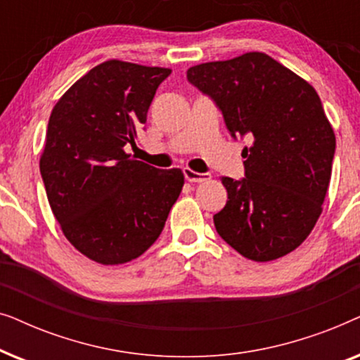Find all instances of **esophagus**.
<instances>
[{"mask_svg": "<svg viewBox=\"0 0 360 360\" xmlns=\"http://www.w3.org/2000/svg\"><path fill=\"white\" fill-rule=\"evenodd\" d=\"M185 179L191 181V184H201V181H206L211 179L210 174H200V172H193L191 169H184Z\"/></svg>", "mask_w": 360, "mask_h": 360, "instance_id": "34e87169", "label": "esophagus"}]
</instances>
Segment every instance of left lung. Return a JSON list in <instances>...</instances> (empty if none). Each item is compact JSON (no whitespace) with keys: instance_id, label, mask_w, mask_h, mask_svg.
<instances>
[{"instance_id":"1","label":"left lung","mask_w":360,"mask_h":360,"mask_svg":"<svg viewBox=\"0 0 360 360\" xmlns=\"http://www.w3.org/2000/svg\"><path fill=\"white\" fill-rule=\"evenodd\" d=\"M186 78L223 112L244 147V179L223 176L228 201L213 216L231 248L255 262L292 252L321 214L336 137L314 88L267 53L190 67Z\"/></svg>"}]
</instances>
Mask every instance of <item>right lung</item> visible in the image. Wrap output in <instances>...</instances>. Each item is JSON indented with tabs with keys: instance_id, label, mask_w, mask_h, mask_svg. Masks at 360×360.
Masks as SVG:
<instances>
[{
	"instance_id": "obj_1",
	"label": "right lung",
	"mask_w": 360,
	"mask_h": 360,
	"mask_svg": "<svg viewBox=\"0 0 360 360\" xmlns=\"http://www.w3.org/2000/svg\"><path fill=\"white\" fill-rule=\"evenodd\" d=\"M170 73L103 62L73 83L49 117L41 155L49 205L73 248L98 264L144 254L184 186L180 169H155L124 152Z\"/></svg>"
}]
</instances>
